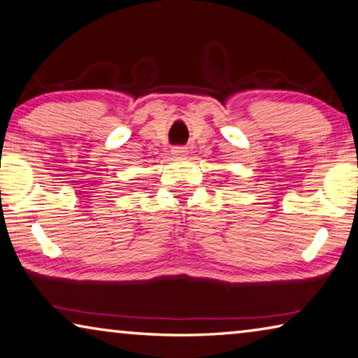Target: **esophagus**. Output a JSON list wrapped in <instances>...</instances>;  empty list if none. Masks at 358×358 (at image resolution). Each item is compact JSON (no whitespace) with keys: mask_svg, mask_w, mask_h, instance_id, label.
I'll use <instances>...</instances> for the list:
<instances>
[{"mask_svg":"<svg viewBox=\"0 0 358 358\" xmlns=\"http://www.w3.org/2000/svg\"><path fill=\"white\" fill-rule=\"evenodd\" d=\"M172 154L175 157H185L188 154V148L186 146H175L172 148Z\"/></svg>","mask_w":358,"mask_h":358,"instance_id":"34e87169","label":"esophagus"}]
</instances>
